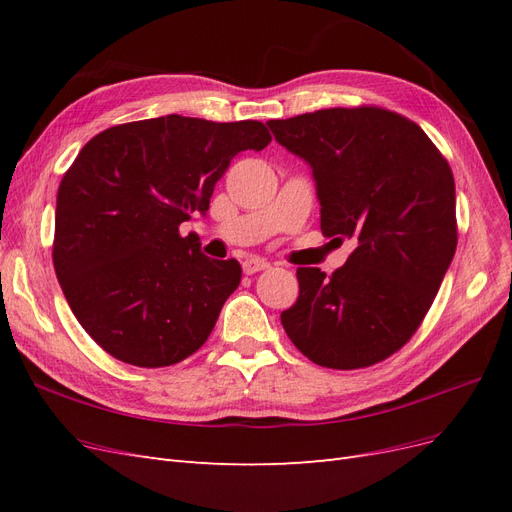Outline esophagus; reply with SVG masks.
I'll use <instances>...</instances> for the list:
<instances>
[{"label":"esophagus","mask_w":512,"mask_h":512,"mask_svg":"<svg viewBox=\"0 0 512 512\" xmlns=\"http://www.w3.org/2000/svg\"><path fill=\"white\" fill-rule=\"evenodd\" d=\"M265 269H269V262L262 260V258H247V260L243 262V271H245L247 275H254V273H258V271H265Z\"/></svg>","instance_id":"obj_1"}]
</instances>
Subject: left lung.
<instances>
[{
	"label": "left lung",
	"instance_id": "8db88e82",
	"mask_svg": "<svg viewBox=\"0 0 512 512\" xmlns=\"http://www.w3.org/2000/svg\"><path fill=\"white\" fill-rule=\"evenodd\" d=\"M314 170L324 237L354 239L331 275L299 267L284 331L309 361L361 369L421 327L457 250L455 179L408 117L380 106L322 108L267 121Z\"/></svg>",
	"mask_w": 512,
	"mask_h": 512
}]
</instances>
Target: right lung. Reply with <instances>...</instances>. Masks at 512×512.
I'll list each match as a JSON object with an SVG mask.
<instances>
[{
    "mask_svg": "<svg viewBox=\"0 0 512 512\" xmlns=\"http://www.w3.org/2000/svg\"><path fill=\"white\" fill-rule=\"evenodd\" d=\"M269 143L260 121L166 115L113 126L81 149L59 183L53 265L104 352L168 367L207 342L241 265L200 254L179 226L209 209L232 158Z\"/></svg>",
    "mask_w": 512,
    "mask_h": 512,
    "instance_id": "1",
    "label": "right lung"
}]
</instances>
